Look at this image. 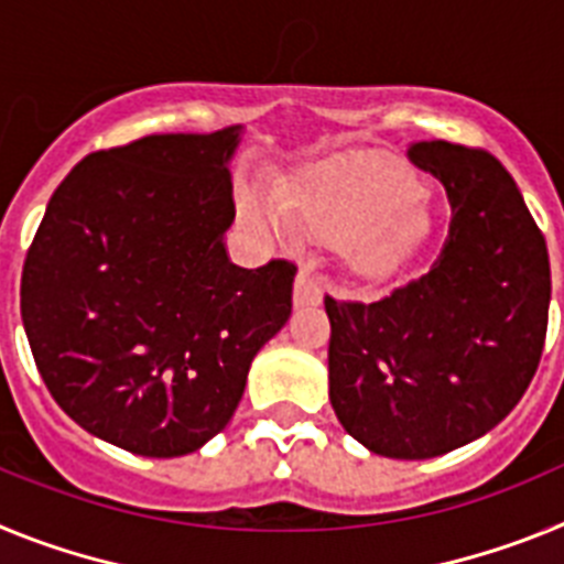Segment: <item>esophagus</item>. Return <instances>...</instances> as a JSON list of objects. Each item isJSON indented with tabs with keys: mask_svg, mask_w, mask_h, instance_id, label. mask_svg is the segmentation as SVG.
Wrapping results in <instances>:
<instances>
[{
	"mask_svg": "<svg viewBox=\"0 0 564 564\" xmlns=\"http://www.w3.org/2000/svg\"><path fill=\"white\" fill-rule=\"evenodd\" d=\"M293 302L299 307H311L322 302V285H318V276L313 271V262H305L296 273V285H293Z\"/></svg>",
	"mask_w": 564,
	"mask_h": 564,
	"instance_id": "1",
	"label": "esophagus"
}]
</instances>
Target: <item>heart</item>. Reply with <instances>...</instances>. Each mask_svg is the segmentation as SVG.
Returning <instances> with one entry per match:
<instances>
[{
	"mask_svg": "<svg viewBox=\"0 0 564 564\" xmlns=\"http://www.w3.org/2000/svg\"><path fill=\"white\" fill-rule=\"evenodd\" d=\"M423 188L403 166L392 161H370L336 169L307 183L296 194L299 220L333 242H352L367 271H387L415 246V206ZM273 220H285L276 208Z\"/></svg>",
	"mask_w": 564,
	"mask_h": 564,
	"instance_id": "heart-1",
	"label": "heart"
}]
</instances>
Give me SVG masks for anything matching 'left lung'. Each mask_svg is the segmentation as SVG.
<instances>
[{
  "label": "left lung",
  "mask_w": 564,
  "mask_h": 564,
  "mask_svg": "<svg viewBox=\"0 0 564 564\" xmlns=\"http://www.w3.org/2000/svg\"><path fill=\"white\" fill-rule=\"evenodd\" d=\"M452 206L432 268L376 302L325 296L330 403L367 449L426 460L495 430L540 367L551 265L540 226L495 154L406 143Z\"/></svg>",
  "instance_id": "left-lung-1"
}]
</instances>
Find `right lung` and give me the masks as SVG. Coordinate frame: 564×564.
<instances>
[{
    "instance_id": "1",
    "label": "right lung",
    "mask_w": 564,
    "mask_h": 564,
    "mask_svg": "<svg viewBox=\"0 0 564 564\" xmlns=\"http://www.w3.org/2000/svg\"><path fill=\"white\" fill-rule=\"evenodd\" d=\"M239 129L147 134L87 154L22 268V322L50 395L132 455L226 430L248 367L291 316L296 262H228Z\"/></svg>"
}]
</instances>
